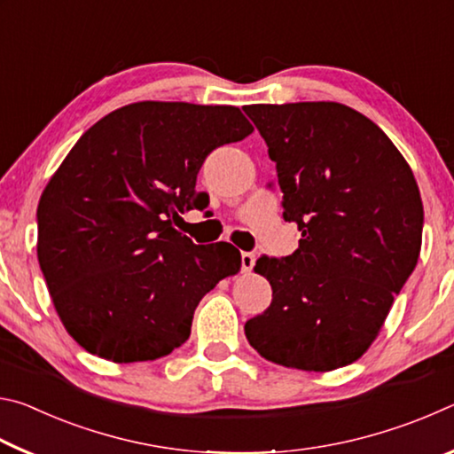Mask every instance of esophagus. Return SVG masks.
Returning a JSON list of instances; mask_svg holds the SVG:
<instances>
[{
    "instance_id": "34e87169",
    "label": "esophagus",
    "mask_w": 454,
    "mask_h": 454,
    "mask_svg": "<svg viewBox=\"0 0 454 454\" xmlns=\"http://www.w3.org/2000/svg\"><path fill=\"white\" fill-rule=\"evenodd\" d=\"M256 264V256L252 254V252H242V270L244 272H250L252 268Z\"/></svg>"
}]
</instances>
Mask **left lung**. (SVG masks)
I'll return each instance as SVG.
<instances>
[{"label":"left lung","instance_id":"left-lung-1","mask_svg":"<svg viewBox=\"0 0 454 454\" xmlns=\"http://www.w3.org/2000/svg\"><path fill=\"white\" fill-rule=\"evenodd\" d=\"M276 162L282 216L301 240L254 270L272 286L268 309L244 325L266 360L326 372L371 347L420 254L422 200L411 166L363 114L336 102L256 104Z\"/></svg>","mask_w":454,"mask_h":454}]
</instances>
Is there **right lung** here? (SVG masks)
<instances>
[{
  "mask_svg": "<svg viewBox=\"0 0 454 454\" xmlns=\"http://www.w3.org/2000/svg\"><path fill=\"white\" fill-rule=\"evenodd\" d=\"M234 106L137 102L96 121L37 206V260L82 348L112 363L170 355L198 302L240 270V252L174 228L202 202L206 156L252 134Z\"/></svg>",
  "mask_w": 454,
  "mask_h": 454,
  "instance_id": "add662e5",
  "label": "right lung"
}]
</instances>
